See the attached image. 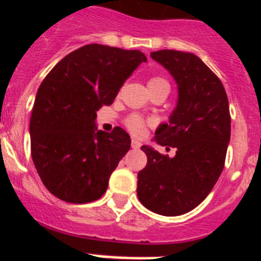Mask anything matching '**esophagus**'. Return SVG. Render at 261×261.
Segmentation results:
<instances>
[{"label": "esophagus", "instance_id": "34e87169", "mask_svg": "<svg viewBox=\"0 0 261 261\" xmlns=\"http://www.w3.org/2000/svg\"><path fill=\"white\" fill-rule=\"evenodd\" d=\"M130 146H132V149H138V147L141 146V142L138 141V140H132V142H130Z\"/></svg>", "mask_w": 261, "mask_h": 261}]
</instances>
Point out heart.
<instances>
[{"label":"heart","mask_w":261,"mask_h":261,"mask_svg":"<svg viewBox=\"0 0 261 261\" xmlns=\"http://www.w3.org/2000/svg\"><path fill=\"white\" fill-rule=\"evenodd\" d=\"M155 84H166V81L162 78H151L149 81V85H155ZM126 126L133 135H142L145 130V121L142 119H140L138 116H132L130 119H128L126 121Z\"/></svg>","instance_id":"obj_1"}]
</instances>
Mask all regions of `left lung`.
<instances>
[{
    "mask_svg": "<svg viewBox=\"0 0 261 261\" xmlns=\"http://www.w3.org/2000/svg\"><path fill=\"white\" fill-rule=\"evenodd\" d=\"M150 56L177 87L176 106L153 141L176 154L162 155L142 145L147 163L137 175V196L154 213L180 216L204 201L222 172L231 129L229 100L220 78L193 53L162 49Z\"/></svg>",
    "mask_w": 261,
    "mask_h": 261,
    "instance_id": "1",
    "label": "left lung"
}]
</instances>
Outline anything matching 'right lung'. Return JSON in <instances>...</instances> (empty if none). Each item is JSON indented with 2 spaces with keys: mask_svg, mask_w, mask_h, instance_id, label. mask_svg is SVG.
Listing matches in <instances>:
<instances>
[{
  "mask_svg": "<svg viewBox=\"0 0 261 261\" xmlns=\"http://www.w3.org/2000/svg\"><path fill=\"white\" fill-rule=\"evenodd\" d=\"M146 61L140 50L89 44L69 53L41 82L30 120L31 155L43 184L60 200L85 204L107 191L130 137L120 126L99 130L96 111L112 105Z\"/></svg>",
  "mask_w": 261,
  "mask_h": 261,
  "instance_id": "add662e5",
  "label": "right lung"
}]
</instances>
